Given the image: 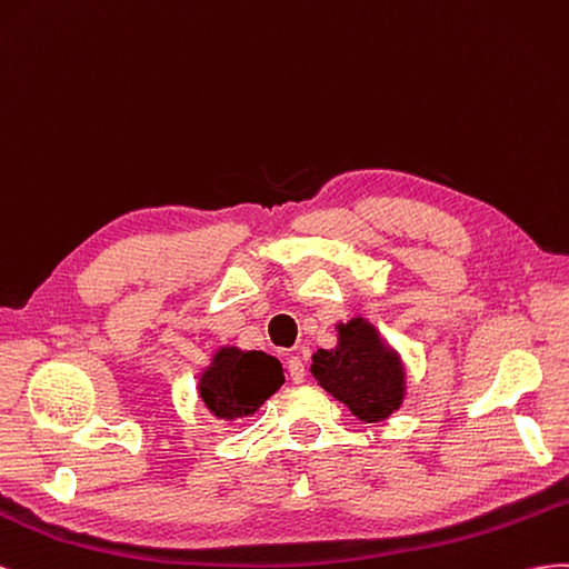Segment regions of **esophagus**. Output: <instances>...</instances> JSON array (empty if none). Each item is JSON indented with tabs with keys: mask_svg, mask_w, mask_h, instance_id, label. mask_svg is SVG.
Returning <instances> with one entry per match:
<instances>
[{
	"mask_svg": "<svg viewBox=\"0 0 569 569\" xmlns=\"http://www.w3.org/2000/svg\"><path fill=\"white\" fill-rule=\"evenodd\" d=\"M286 367H288L290 381H293V383H302V381H305L307 371H305V365H302V360H300L298 355H290V357H288V362H286Z\"/></svg>",
	"mask_w": 569,
	"mask_h": 569,
	"instance_id": "1",
	"label": "esophagus"
}]
</instances>
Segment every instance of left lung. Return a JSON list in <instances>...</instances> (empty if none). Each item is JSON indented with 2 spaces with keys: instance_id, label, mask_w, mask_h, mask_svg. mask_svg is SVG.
Masks as SVG:
<instances>
[{
  "instance_id": "left-lung-1",
  "label": "left lung",
  "mask_w": 569,
  "mask_h": 569,
  "mask_svg": "<svg viewBox=\"0 0 569 569\" xmlns=\"http://www.w3.org/2000/svg\"><path fill=\"white\" fill-rule=\"evenodd\" d=\"M312 375L362 421H381L400 408L405 393L398 355L388 350L379 333L365 319H352L338 327V346L317 350Z\"/></svg>"
}]
</instances>
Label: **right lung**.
<instances>
[{
    "mask_svg": "<svg viewBox=\"0 0 569 569\" xmlns=\"http://www.w3.org/2000/svg\"><path fill=\"white\" fill-rule=\"evenodd\" d=\"M283 383L281 365L264 352L221 348L200 377V398L219 419L252 415Z\"/></svg>",
    "mask_w": 569,
    "mask_h": 569,
    "instance_id": "right-lung-1",
    "label": "right lung"
}]
</instances>
